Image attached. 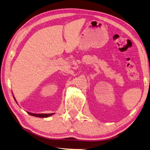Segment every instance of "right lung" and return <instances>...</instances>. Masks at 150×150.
I'll return each instance as SVG.
<instances>
[{
	"mask_svg": "<svg viewBox=\"0 0 150 150\" xmlns=\"http://www.w3.org/2000/svg\"><path fill=\"white\" fill-rule=\"evenodd\" d=\"M13 98H14V97H13ZM15 100V98H14ZM28 114L33 116H35V117H48L49 116H51L52 115H53L54 113H41V114H36V113H30V112H28Z\"/></svg>",
	"mask_w": 150,
	"mask_h": 150,
	"instance_id": "right-lung-1",
	"label": "right lung"
}]
</instances>
